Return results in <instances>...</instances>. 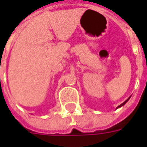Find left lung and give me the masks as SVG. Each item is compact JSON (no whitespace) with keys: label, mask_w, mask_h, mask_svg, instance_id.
Segmentation results:
<instances>
[{"label":"left lung","mask_w":147,"mask_h":147,"mask_svg":"<svg viewBox=\"0 0 147 147\" xmlns=\"http://www.w3.org/2000/svg\"><path fill=\"white\" fill-rule=\"evenodd\" d=\"M128 99H129V98H128ZM128 99H127V100H126V101H125V102H123V103H122V104H121V105H119V106H118V107H117V108H119V107H121V106H122V105H124V104H125V103H126V102H127V101H128Z\"/></svg>","instance_id":"obj_1"}]
</instances>
